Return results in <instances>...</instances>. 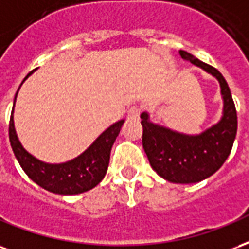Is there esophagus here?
<instances>
[{
  "label": "esophagus",
  "mask_w": 249,
  "mask_h": 249,
  "mask_svg": "<svg viewBox=\"0 0 249 249\" xmlns=\"http://www.w3.org/2000/svg\"><path fill=\"white\" fill-rule=\"evenodd\" d=\"M141 117V108L137 106H132L128 112H127V118L128 119H138V118Z\"/></svg>",
  "instance_id": "esophagus-1"
}]
</instances>
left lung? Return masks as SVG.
I'll return each mask as SVG.
<instances>
[{"label":"left lung","instance_id":"left-lung-1","mask_svg":"<svg viewBox=\"0 0 249 249\" xmlns=\"http://www.w3.org/2000/svg\"><path fill=\"white\" fill-rule=\"evenodd\" d=\"M180 57L212 74L220 83L223 117L199 135H186L150 122L142 112L143 148L152 170L172 183H197L213 175L223 166L233 146L237 131V115L230 87L221 72L180 50Z\"/></svg>","mask_w":249,"mask_h":249}]
</instances>
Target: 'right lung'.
I'll return each instance as SVG.
<instances>
[{"label":"right lung","mask_w":249,"mask_h":249,"mask_svg":"<svg viewBox=\"0 0 249 249\" xmlns=\"http://www.w3.org/2000/svg\"><path fill=\"white\" fill-rule=\"evenodd\" d=\"M33 71L29 72L25 77L22 83ZM17 94L18 91L16 92V98H17ZM16 98H14V102H16ZM13 111H14V106H13ZM13 111L10 115V122H9L10 144H12L13 152L17 158L18 163L21 164L22 170L26 172V175L33 182L37 183L38 186H41L48 191L59 194V195L82 194L101 183V180L106 175L107 167L110 162L111 147L124 123L123 119L105 130L94 141L91 146L89 147L86 151H83L79 157L74 158L72 160H69L66 163L50 164V163L38 160L37 158L33 157L32 154H29L23 148L16 134Z\"/></svg>","instance_id":"add662e5"}]
</instances>
